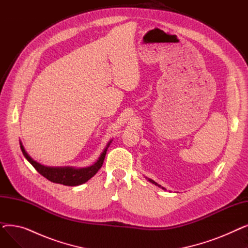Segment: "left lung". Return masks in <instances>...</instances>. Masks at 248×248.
<instances>
[{"label":"left lung","instance_id":"1","mask_svg":"<svg viewBox=\"0 0 248 248\" xmlns=\"http://www.w3.org/2000/svg\"><path fill=\"white\" fill-rule=\"evenodd\" d=\"M149 181H150V182H152V183H153V184H155V186H159V187H161V186H160L158 183H155V181H153V180H151V179H149ZM161 188H162V189H165V188H163V187H161Z\"/></svg>","mask_w":248,"mask_h":248}]
</instances>
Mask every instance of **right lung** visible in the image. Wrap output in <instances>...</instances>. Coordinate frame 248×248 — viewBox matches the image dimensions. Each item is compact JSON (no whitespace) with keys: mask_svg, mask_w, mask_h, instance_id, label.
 <instances>
[{"mask_svg":"<svg viewBox=\"0 0 248 248\" xmlns=\"http://www.w3.org/2000/svg\"><path fill=\"white\" fill-rule=\"evenodd\" d=\"M110 142L111 141L108 142V145L107 146L106 149H104V151L102 152V154L100 155V157L98 158L95 164L87 168H82V169H74L69 167L51 168V167L42 166L30 158V155L25 152V149L21 142H20V147L24 157L31 163V165L36 169L37 172L40 173L43 177H45L51 182H53V183L62 184L65 186H78L85 183V182H87L90 178H93L98 172V170L103 164L104 158H106L107 151Z\"/></svg>","mask_w":248,"mask_h":248,"instance_id":"1","label":"right lung"}]
</instances>
